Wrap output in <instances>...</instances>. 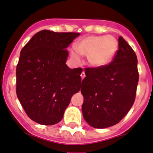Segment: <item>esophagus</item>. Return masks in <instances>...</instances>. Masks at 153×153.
Instances as JSON below:
<instances>
[{
	"mask_svg": "<svg viewBox=\"0 0 153 153\" xmlns=\"http://www.w3.org/2000/svg\"><path fill=\"white\" fill-rule=\"evenodd\" d=\"M81 77H82V78L83 79V78L85 77V71H82V74H81Z\"/></svg>",
	"mask_w": 153,
	"mask_h": 153,
	"instance_id": "1",
	"label": "esophagus"
}]
</instances>
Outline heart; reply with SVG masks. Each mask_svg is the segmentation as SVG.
<instances>
[{
  "label": "heart",
  "mask_w": 153,
  "mask_h": 153,
  "mask_svg": "<svg viewBox=\"0 0 153 153\" xmlns=\"http://www.w3.org/2000/svg\"><path fill=\"white\" fill-rule=\"evenodd\" d=\"M71 51V57L80 62V55L85 56L88 62L94 67H102L111 62L118 49V42L111 35L88 36L80 40Z\"/></svg>",
  "instance_id": "heart-1"
}]
</instances>
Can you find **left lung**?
Wrapping results in <instances>:
<instances>
[{"mask_svg": "<svg viewBox=\"0 0 153 153\" xmlns=\"http://www.w3.org/2000/svg\"><path fill=\"white\" fill-rule=\"evenodd\" d=\"M85 73L81 88L85 120L96 128L119 123L132 108L136 95L139 71L133 49L120 36L112 61L102 67L86 68Z\"/></svg>", "mask_w": 153, "mask_h": 153, "instance_id": "8db88e82", "label": "left lung"}]
</instances>
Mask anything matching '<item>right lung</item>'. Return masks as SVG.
<instances>
[{
  "mask_svg": "<svg viewBox=\"0 0 153 153\" xmlns=\"http://www.w3.org/2000/svg\"><path fill=\"white\" fill-rule=\"evenodd\" d=\"M79 33H36L21 49L16 68V93L27 116L51 126L63 118L71 98L81 88V68L66 65V48Z\"/></svg>",
  "mask_w": 153,
  "mask_h": 153,
  "instance_id": "right-lung-1",
  "label": "right lung"
}]
</instances>
